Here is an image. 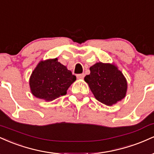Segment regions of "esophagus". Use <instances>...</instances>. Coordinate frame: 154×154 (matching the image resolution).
<instances>
[{
    "mask_svg": "<svg viewBox=\"0 0 154 154\" xmlns=\"http://www.w3.org/2000/svg\"><path fill=\"white\" fill-rule=\"evenodd\" d=\"M77 77L78 79H83L85 77V74H79V75H77Z\"/></svg>",
    "mask_w": 154,
    "mask_h": 154,
    "instance_id": "1",
    "label": "esophagus"
}]
</instances>
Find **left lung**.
Instances as JSON below:
<instances>
[{"label": "left lung", "instance_id": "left-lung-1", "mask_svg": "<svg viewBox=\"0 0 154 154\" xmlns=\"http://www.w3.org/2000/svg\"><path fill=\"white\" fill-rule=\"evenodd\" d=\"M90 70L91 74L85 76V81L98 101L111 106L125 98L128 84L117 67L99 62L92 66Z\"/></svg>", "mask_w": 154, "mask_h": 154}]
</instances>
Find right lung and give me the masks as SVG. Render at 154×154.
Wrapping results in <instances>:
<instances>
[{"label":"right lung","mask_w":154,"mask_h":154,"mask_svg":"<svg viewBox=\"0 0 154 154\" xmlns=\"http://www.w3.org/2000/svg\"><path fill=\"white\" fill-rule=\"evenodd\" d=\"M75 80L76 76L54 59L38 63L30 77L29 85L35 97L49 101L66 95Z\"/></svg>","instance_id":"add662e5"}]
</instances>
